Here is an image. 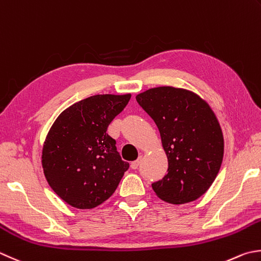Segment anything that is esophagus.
<instances>
[{
	"mask_svg": "<svg viewBox=\"0 0 261 261\" xmlns=\"http://www.w3.org/2000/svg\"><path fill=\"white\" fill-rule=\"evenodd\" d=\"M141 160H142V155H140V156H139V159H137V160L133 161L132 164H130L132 169H137V167H139V166H140V164H141Z\"/></svg>",
	"mask_w": 261,
	"mask_h": 261,
	"instance_id": "esophagus-1",
	"label": "esophagus"
}]
</instances>
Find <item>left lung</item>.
I'll return each mask as SVG.
<instances>
[{
  "label": "left lung",
  "mask_w": 261,
  "mask_h": 261,
  "mask_svg": "<svg viewBox=\"0 0 261 261\" xmlns=\"http://www.w3.org/2000/svg\"><path fill=\"white\" fill-rule=\"evenodd\" d=\"M136 100L158 126L168 158V174L152 184L154 193L173 204L199 199L223 162L224 137L215 112L194 92L173 86L149 88Z\"/></svg>",
  "instance_id": "left-lung-1"
}]
</instances>
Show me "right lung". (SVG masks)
Segmentation results:
<instances>
[{
  "label": "right lung",
  "mask_w": 261,
  "mask_h": 261,
  "mask_svg": "<svg viewBox=\"0 0 261 261\" xmlns=\"http://www.w3.org/2000/svg\"><path fill=\"white\" fill-rule=\"evenodd\" d=\"M130 94H97L73 103L44 141L42 167L48 185L78 209H92L114 194L129 164L121 160L107 128Z\"/></svg>",
  "instance_id": "1"
}]
</instances>
